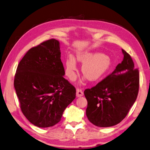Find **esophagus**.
Here are the masks:
<instances>
[{
  "mask_svg": "<svg viewBox=\"0 0 150 150\" xmlns=\"http://www.w3.org/2000/svg\"><path fill=\"white\" fill-rule=\"evenodd\" d=\"M83 95V93L81 89L80 88H77L76 89V96L77 97H81Z\"/></svg>",
  "mask_w": 150,
  "mask_h": 150,
  "instance_id": "34e87169",
  "label": "esophagus"
}]
</instances>
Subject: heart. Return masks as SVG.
Returning <instances> with one entry per match:
<instances>
[{
	"label": "heart",
	"instance_id": "obj_1",
	"mask_svg": "<svg viewBox=\"0 0 150 150\" xmlns=\"http://www.w3.org/2000/svg\"><path fill=\"white\" fill-rule=\"evenodd\" d=\"M77 59L83 63L82 72L90 81L98 80L108 72L113 63L109 57L99 52H80ZM77 64L72 56H69L65 62V71L68 78L74 80L76 76Z\"/></svg>",
	"mask_w": 150,
	"mask_h": 150
}]
</instances>
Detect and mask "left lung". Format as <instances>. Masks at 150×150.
Wrapping results in <instances>:
<instances>
[{"instance_id":"8db88e82","label":"left lung","mask_w":150,"mask_h":150,"mask_svg":"<svg viewBox=\"0 0 150 150\" xmlns=\"http://www.w3.org/2000/svg\"><path fill=\"white\" fill-rule=\"evenodd\" d=\"M124 59L96 86L84 91L86 115L92 124L108 127L119 124L128 114L139 92V74L131 56L124 49Z\"/></svg>"}]
</instances>
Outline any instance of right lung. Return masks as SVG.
I'll return each mask as SVG.
<instances>
[{"label":"right lung","mask_w":150,"mask_h":150,"mask_svg":"<svg viewBox=\"0 0 150 150\" xmlns=\"http://www.w3.org/2000/svg\"><path fill=\"white\" fill-rule=\"evenodd\" d=\"M64 75L59 43L54 38L29 49L19 63L14 86L22 113L34 125L57 124L75 98V88Z\"/></svg>","instance_id":"obj_1"}]
</instances>
